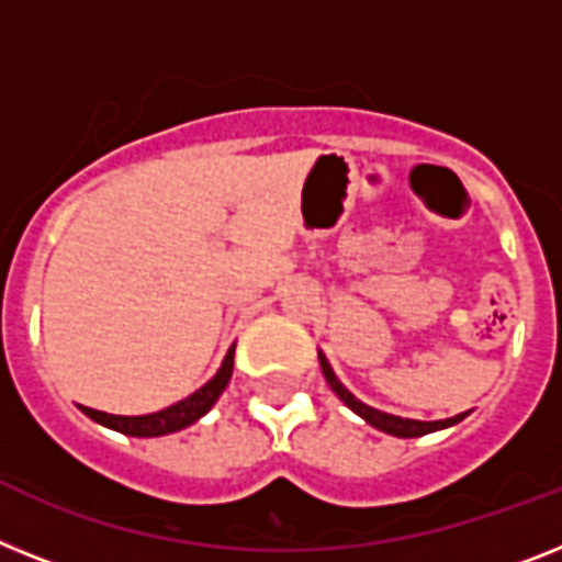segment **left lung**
Here are the masks:
<instances>
[{
	"mask_svg": "<svg viewBox=\"0 0 562 562\" xmlns=\"http://www.w3.org/2000/svg\"><path fill=\"white\" fill-rule=\"evenodd\" d=\"M319 366H323V374H325V380H328V385H331L334 394H337V397L342 400V403H346L353 414H360V417L366 419L369 426L380 428V431H385V434H394V437H423V434L440 431V428H449V426H454V423H460L463 417H469V412H465V414H457V417H449V419H434V423H426V419H405V417H394V414L376 412V408H371V405H366L362 400L353 397L351 391L339 383L337 374H334V369L328 366V360H325L323 351H319Z\"/></svg>",
	"mask_w": 562,
	"mask_h": 562,
	"instance_id": "obj_1",
	"label": "left lung"
}]
</instances>
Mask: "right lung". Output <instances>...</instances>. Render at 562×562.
<instances>
[{
  "mask_svg": "<svg viewBox=\"0 0 562 562\" xmlns=\"http://www.w3.org/2000/svg\"><path fill=\"white\" fill-rule=\"evenodd\" d=\"M231 371H234V346L228 348L225 353L223 366L211 376L209 383L196 389L191 397L179 400V403L168 405L162 412L157 414H143V417H120V414H105V412H97V408H85L82 412L99 423V426L113 428V431L120 434H128V437H162V434H173V431H182L188 428L191 423H196L200 417L211 412V405L220 400V394L225 391L231 380Z\"/></svg>",
  "mask_w": 562,
  "mask_h": 562,
  "instance_id": "add662e5",
  "label": "right lung"
}]
</instances>
